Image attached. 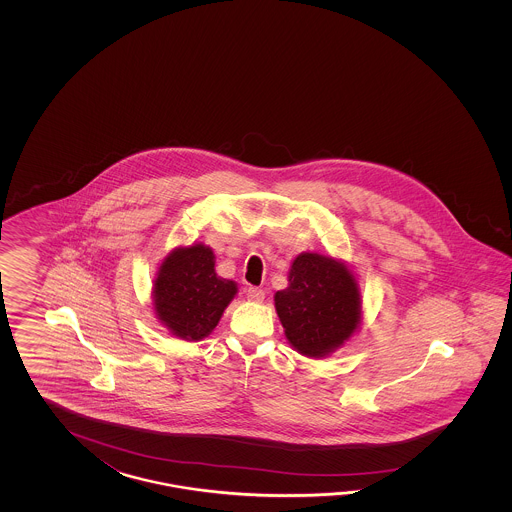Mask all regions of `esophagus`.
Masks as SVG:
<instances>
[{"mask_svg":"<svg viewBox=\"0 0 512 512\" xmlns=\"http://www.w3.org/2000/svg\"><path fill=\"white\" fill-rule=\"evenodd\" d=\"M245 293H247V298L251 302H256V304H260V302H263V298H265V293H263V289H260V287H249Z\"/></svg>","mask_w":512,"mask_h":512,"instance_id":"esophagus-1","label":"esophagus"}]
</instances>
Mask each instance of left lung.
Wrapping results in <instances>:
<instances>
[{"label":"left lung","instance_id":"obj_1","mask_svg":"<svg viewBox=\"0 0 512 512\" xmlns=\"http://www.w3.org/2000/svg\"><path fill=\"white\" fill-rule=\"evenodd\" d=\"M289 285L274 293V307L291 348L307 359H324L359 331L362 298L346 261L302 252L287 274Z\"/></svg>","mask_w":512,"mask_h":512}]
</instances>
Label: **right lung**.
<instances>
[{"mask_svg": "<svg viewBox=\"0 0 512 512\" xmlns=\"http://www.w3.org/2000/svg\"><path fill=\"white\" fill-rule=\"evenodd\" d=\"M216 254L205 243L177 247L153 280V313L174 337L197 342L218 326L238 294V283L216 272Z\"/></svg>", "mask_w": 512, "mask_h": 512, "instance_id": "1", "label": "right lung"}]
</instances>
